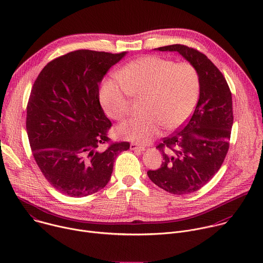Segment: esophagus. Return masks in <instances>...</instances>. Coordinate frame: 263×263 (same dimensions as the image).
I'll list each match as a JSON object with an SVG mask.
<instances>
[{"mask_svg":"<svg viewBox=\"0 0 263 263\" xmlns=\"http://www.w3.org/2000/svg\"><path fill=\"white\" fill-rule=\"evenodd\" d=\"M130 148L131 149H138V151H144V149H145V147L143 145H140V144L135 143V142H132L130 144Z\"/></svg>","mask_w":263,"mask_h":263,"instance_id":"1","label":"esophagus"}]
</instances>
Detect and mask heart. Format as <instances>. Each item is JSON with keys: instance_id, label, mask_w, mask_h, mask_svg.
<instances>
[{"instance_id": "heart-1", "label": "heart", "mask_w": 263, "mask_h": 263, "mask_svg": "<svg viewBox=\"0 0 263 263\" xmlns=\"http://www.w3.org/2000/svg\"><path fill=\"white\" fill-rule=\"evenodd\" d=\"M200 95V76L190 62L175 63L159 56H143L125 65L117 78H107L100 89V102L114 120L125 119L130 97L141 98L140 116L118 127L123 138L145 143L162 126L175 129L190 118Z\"/></svg>"}]
</instances>
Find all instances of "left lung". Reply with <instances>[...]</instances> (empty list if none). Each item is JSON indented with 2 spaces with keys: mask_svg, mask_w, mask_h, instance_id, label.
I'll return each mask as SVG.
<instances>
[{
  "mask_svg": "<svg viewBox=\"0 0 263 263\" xmlns=\"http://www.w3.org/2000/svg\"><path fill=\"white\" fill-rule=\"evenodd\" d=\"M156 50L178 52L197 68L200 98L189 122L156 146L163 161L161 167L148 171L147 176L167 193L192 194L213 178L228 153L233 125L232 93L219 69L198 50L184 45Z\"/></svg>",
  "mask_w": 263,
  "mask_h": 263,
  "instance_id": "left-lung-1",
  "label": "left lung"
}]
</instances>
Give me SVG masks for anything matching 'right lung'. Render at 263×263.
I'll return each mask as SVG.
<instances>
[{"label":"right lung","instance_id":"right-lung-1","mask_svg":"<svg viewBox=\"0 0 263 263\" xmlns=\"http://www.w3.org/2000/svg\"><path fill=\"white\" fill-rule=\"evenodd\" d=\"M125 55L69 52L50 61L32 86L26 119L31 151L45 178L63 195L81 198L104 189L117 156L130 148L127 141L110 142L112 124L99 98L102 79Z\"/></svg>","mask_w":263,"mask_h":263}]
</instances>
